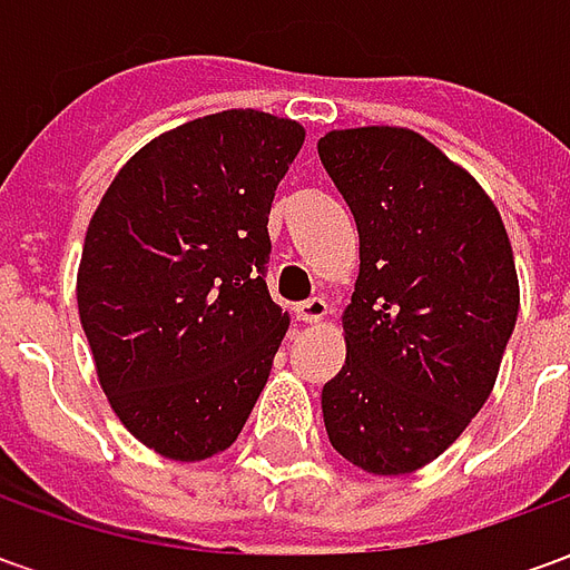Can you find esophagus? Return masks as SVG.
<instances>
[{
    "label": "esophagus",
    "instance_id": "esophagus-1",
    "mask_svg": "<svg viewBox=\"0 0 570 570\" xmlns=\"http://www.w3.org/2000/svg\"><path fill=\"white\" fill-rule=\"evenodd\" d=\"M326 314H330V305H326V298L323 296H311L296 305V317L302 323H317L323 321Z\"/></svg>",
    "mask_w": 570,
    "mask_h": 570
}]
</instances>
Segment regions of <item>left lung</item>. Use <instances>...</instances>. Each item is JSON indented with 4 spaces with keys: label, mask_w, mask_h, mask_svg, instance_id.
Returning <instances> with one entry per match:
<instances>
[{
    "label": "left lung",
    "mask_w": 570,
    "mask_h": 570,
    "mask_svg": "<svg viewBox=\"0 0 570 570\" xmlns=\"http://www.w3.org/2000/svg\"><path fill=\"white\" fill-rule=\"evenodd\" d=\"M317 151L360 235L323 424L345 461L403 476L489 400L519 314L513 247L476 179L415 130H330Z\"/></svg>",
    "instance_id": "1"
}]
</instances>
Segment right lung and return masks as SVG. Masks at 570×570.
I'll list each match as a JSON object with an SVG mask.
<instances>
[{"instance_id": "right-lung-1", "label": "right lung", "mask_w": 570, "mask_h": 570, "mask_svg": "<svg viewBox=\"0 0 570 570\" xmlns=\"http://www.w3.org/2000/svg\"><path fill=\"white\" fill-rule=\"evenodd\" d=\"M305 142L293 118L228 109L167 130L94 210L79 317L121 424L164 458L225 452L289 317L268 296V213Z\"/></svg>"}]
</instances>
